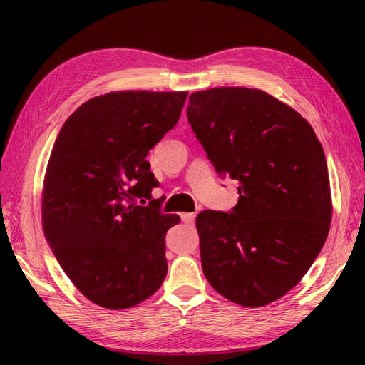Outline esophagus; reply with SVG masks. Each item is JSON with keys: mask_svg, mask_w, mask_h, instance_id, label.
<instances>
[{"mask_svg": "<svg viewBox=\"0 0 365 365\" xmlns=\"http://www.w3.org/2000/svg\"><path fill=\"white\" fill-rule=\"evenodd\" d=\"M180 125H182V128H187L188 125H187V120H185V117H182V122H180Z\"/></svg>", "mask_w": 365, "mask_h": 365, "instance_id": "obj_1", "label": "esophagus"}]
</instances>
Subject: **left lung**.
<instances>
[{"mask_svg": "<svg viewBox=\"0 0 365 365\" xmlns=\"http://www.w3.org/2000/svg\"><path fill=\"white\" fill-rule=\"evenodd\" d=\"M185 91H113L82 104L61 128L41 195L48 245L85 298L127 309L168 275L172 214L148 153L180 119Z\"/></svg>", "mask_w": 365, "mask_h": 365, "instance_id": "left-lung-1", "label": "left lung"}]
</instances>
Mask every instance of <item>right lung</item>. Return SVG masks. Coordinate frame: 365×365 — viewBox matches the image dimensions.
<instances>
[{
    "label": "right lung",
    "mask_w": 365,
    "mask_h": 365,
    "mask_svg": "<svg viewBox=\"0 0 365 365\" xmlns=\"http://www.w3.org/2000/svg\"><path fill=\"white\" fill-rule=\"evenodd\" d=\"M187 117L215 170L238 183L230 212L196 219L205 277L240 306L270 304L298 285L330 230L322 145L298 113L261 90L197 91Z\"/></svg>",
    "instance_id": "obj_1"
}]
</instances>
